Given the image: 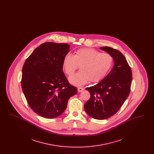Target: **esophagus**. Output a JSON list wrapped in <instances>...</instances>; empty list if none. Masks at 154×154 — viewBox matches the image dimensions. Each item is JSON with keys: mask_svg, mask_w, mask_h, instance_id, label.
I'll return each mask as SVG.
<instances>
[{"mask_svg": "<svg viewBox=\"0 0 154 154\" xmlns=\"http://www.w3.org/2000/svg\"><path fill=\"white\" fill-rule=\"evenodd\" d=\"M84 88H82V87H79V88H77V90H78V92H82V91H84Z\"/></svg>", "mask_w": 154, "mask_h": 154, "instance_id": "34e87169", "label": "esophagus"}]
</instances>
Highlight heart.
<instances>
[{
	"mask_svg": "<svg viewBox=\"0 0 154 154\" xmlns=\"http://www.w3.org/2000/svg\"><path fill=\"white\" fill-rule=\"evenodd\" d=\"M112 58L110 54L101 53L92 48H81L75 55L67 54L64 57L62 67L65 73L70 76L80 66V72L73 75L69 82L75 85H82L90 80L97 82L107 75L112 65Z\"/></svg>",
	"mask_w": 154,
	"mask_h": 154,
	"instance_id": "b5f03b06",
	"label": "heart"
}]
</instances>
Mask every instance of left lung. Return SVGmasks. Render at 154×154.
Here are the masks:
<instances>
[{"instance_id": "8db88e82", "label": "left lung", "mask_w": 154, "mask_h": 154, "mask_svg": "<svg viewBox=\"0 0 154 154\" xmlns=\"http://www.w3.org/2000/svg\"><path fill=\"white\" fill-rule=\"evenodd\" d=\"M113 58L114 65L110 73L95 85L85 88L91 94L84 104L88 115L102 120L114 115L128 97L132 84V70L124 55L109 47L100 48Z\"/></svg>"}]
</instances>
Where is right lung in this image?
<instances>
[{"label": "right lung", "instance_id": "obj_1", "mask_svg": "<svg viewBox=\"0 0 154 154\" xmlns=\"http://www.w3.org/2000/svg\"><path fill=\"white\" fill-rule=\"evenodd\" d=\"M64 43L47 42L36 48L22 68V91L33 111L54 118L66 110L69 98L77 93L63 72L62 62L70 50Z\"/></svg>", "mask_w": 154, "mask_h": 154}]
</instances>
